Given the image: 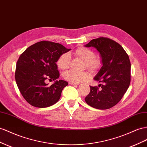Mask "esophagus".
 Returning a JSON list of instances; mask_svg holds the SVG:
<instances>
[{
  "label": "esophagus",
  "mask_w": 147,
  "mask_h": 147,
  "mask_svg": "<svg viewBox=\"0 0 147 147\" xmlns=\"http://www.w3.org/2000/svg\"><path fill=\"white\" fill-rule=\"evenodd\" d=\"M69 83L70 85H79V83H75V82H69Z\"/></svg>",
  "instance_id": "esophagus-1"
}]
</instances>
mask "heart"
I'll list each match as a JSON object with an SVG mask.
<instances>
[{
	"label": "heart",
	"instance_id": "heart-1",
	"mask_svg": "<svg viewBox=\"0 0 147 147\" xmlns=\"http://www.w3.org/2000/svg\"><path fill=\"white\" fill-rule=\"evenodd\" d=\"M74 54L85 61V66L90 71L98 70L101 65L102 61L100 57L95 56V53L92 49L85 47H80L75 51ZM70 56L69 53H63L59 57L57 65L61 70L68 68L70 63ZM67 80L75 83H79L86 80L89 75L86 72H78L70 69L64 74Z\"/></svg>",
	"mask_w": 147,
	"mask_h": 147
}]
</instances>
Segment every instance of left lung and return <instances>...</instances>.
<instances>
[{"instance_id":"left-lung-1","label":"left lung","mask_w":147,"mask_h":147,"mask_svg":"<svg viewBox=\"0 0 147 147\" xmlns=\"http://www.w3.org/2000/svg\"><path fill=\"white\" fill-rule=\"evenodd\" d=\"M85 47H94L100 52L102 66L94 80L100 85L90 86L86 102L98 109L112 108L121 101L130 83V62L124 48L113 39L100 37L93 39Z\"/></svg>"}]
</instances>
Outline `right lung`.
I'll return each mask as SVG.
<instances>
[{
	"label": "right lung",
	"mask_w": 147,
	"mask_h": 147,
	"mask_svg": "<svg viewBox=\"0 0 147 147\" xmlns=\"http://www.w3.org/2000/svg\"><path fill=\"white\" fill-rule=\"evenodd\" d=\"M70 49L59 43L42 41L30 46L20 55L15 78L20 92L30 105L47 108L59 100L68 83L59 80L48 85L46 80H55L59 77L55 62L62 54Z\"/></svg>",
	"instance_id": "1"
}]
</instances>
